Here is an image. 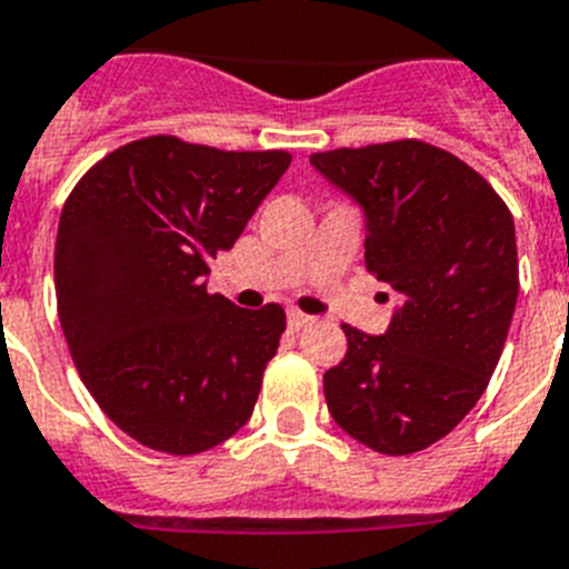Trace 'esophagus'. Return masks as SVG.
<instances>
[{
	"label": "esophagus",
	"instance_id": "1",
	"mask_svg": "<svg viewBox=\"0 0 569 569\" xmlns=\"http://www.w3.org/2000/svg\"><path fill=\"white\" fill-rule=\"evenodd\" d=\"M312 321H316V318L303 316V312H298V309H292V312H289V327H292L295 332H298V330H307V327L312 325Z\"/></svg>",
	"mask_w": 569,
	"mask_h": 569
}]
</instances>
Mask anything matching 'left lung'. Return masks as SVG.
I'll return each mask as SVG.
<instances>
[{
	"instance_id": "left-lung-1",
	"label": "left lung",
	"mask_w": 569,
	"mask_h": 569,
	"mask_svg": "<svg viewBox=\"0 0 569 569\" xmlns=\"http://www.w3.org/2000/svg\"><path fill=\"white\" fill-rule=\"evenodd\" d=\"M309 163L362 207L365 266L397 295L382 336L341 327L348 353L325 373L327 409L365 447L409 456L477 406L500 362L517 303L515 219L482 174L429 142Z\"/></svg>"
}]
</instances>
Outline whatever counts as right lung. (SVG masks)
Listing matches in <instances>:
<instances>
[{
  "mask_svg": "<svg viewBox=\"0 0 569 569\" xmlns=\"http://www.w3.org/2000/svg\"><path fill=\"white\" fill-rule=\"evenodd\" d=\"M286 151H221L146 137L110 151L60 212L54 292L81 380L122 432L192 456L248 423L286 330L283 307L207 292L289 169Z\"/></svg>",
  "mask_w": 569,
  "mask_h": 569,
  "instance_id": "1",
  "label": "right lung"
}]
</instances>
